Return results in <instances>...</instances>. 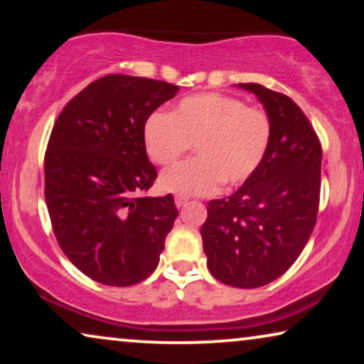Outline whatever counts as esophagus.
Listing matches in <instances>:
<instances>
[{
    "label": "esophagus",
    "mask_w": 364,
    "mask_h": 364,
    "mask_svg": "<svg viewBox=\"0 0 364 364\" xmlns=\"http://www.w3.org/2000/svg\"><path fill=\"white\" fill-rule=\"evenodd\" d=\"M188 202V198L187 197H181V196H178V197H176V205L178 207V208H181V207H183V205H186V203Z\"/></svg>",
    "instance_id": "obj_1"
}]
</instances>
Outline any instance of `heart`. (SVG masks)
<instances>
[{
    "instance_id": "heart-1",
    "label": "heart",
    "mask_w": 364,
    "mask_h": 364,
    "mask_svg": "<svg viewBox=\"0 0 364 364\" xmlns=\"http://www.w3.org/2000/svg\"><path fill=\"white\" fill-rule=\"evenodd\" d=\"M270 139L272 122L263 109L218 92L183 97L172 114L154 112L144 126L146 151L159 166L176 162L193 144L197 157L159 178L164 192L181 197L208 196L222 182H245L260 167Z\"/></svg>"
}]
</instances>
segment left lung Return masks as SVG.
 <instances>
[{
	"label": "left lung",
	"instance_id": "1",
	"mask_svg": "<svg viewBox=\"0 0 364 364\" xmlns=\"http://www.w3.org/2000/svg\"><path fill=\"white\" fill-rule=\"evenodd\" d=\"M255 94L272 122L260 167L230 197L210 200L202 225L207 267L218 282L258 288L282 277L305 248L316 223L321 144L290 97L262 84Z\"/></svg>",
	"mask_w": 364,
	"mask_h": 364
}]
</instances>
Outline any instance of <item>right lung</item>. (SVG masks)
<instances>
[{
    "instance_id": "1",
    "label": "right lung",
    "mask_w": 364,
    "mask_h": 364,
    "mask_svg": "<svg viewBox=\"0 0 364 364\" xmlns=\"http://www.w3.org/2000/svg\"><path fill=\"white\" fill-rule=\"evenodd\" d=\"M178 91L156 79L109 74L74 96L44 156V197L56 240L94 282L131 287L156 270L178 212L173 197H144L157 178L144 126Z\"/></svg>"
}]
</instances>
